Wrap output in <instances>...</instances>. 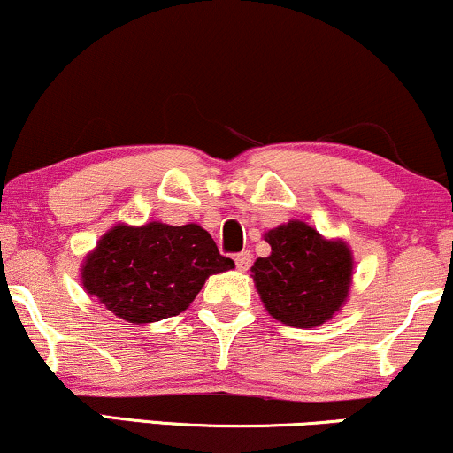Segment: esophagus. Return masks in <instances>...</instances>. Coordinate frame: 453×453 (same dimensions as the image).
<instances>
[{
  "label": "esophagus",
  "instance_id": "obj_1",
  "mask_svg": "<svg viewBox=\"0 0 453 453\" xmlns=\"http://www.w3.org/2000/svg\"><path fill=\"white\" fill-rule=\"evenodd\" d=\"M235 265H237L239 271H246L250 265H252V254H250V250H243V252L237 254Z\"/></svg>",
  "mask_w": 453,
  "mask_h": 453
}]
</instances>
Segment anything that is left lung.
<instances>
[{"mask_svg":"<svg viewBox=\"0 0 453 453\" xmlns=\"http://www.w3.org/2000/svg\"><path fill=\"white\" fill-rule=\"evenodd\" d=\"M267 258L252 267L260 301L275 320L295 328L320 326L343 307L354 273L352 250L324 239L316 228L290 220L265 233Z\"/></svg>","mask_w":453,"mask_h":453,"instance_id":"8db88e82","label":"left lung"}]
</instances>
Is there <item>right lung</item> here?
<instances>
[{"label": "right lung", "mask_w": 453, "mask_h": 453, "mask_svg": "<svg viewBox=\"0 0 453 453\" xmlns=\"http://www.w3.org/2000/svg\"><path fill=\"white\" fill-rule=\"evenodd\" d=\"M235 267L199 225H116L84 258L82 286L105 310L131 324L182 313L205 280Z\"/></svg>", "instance_id": "obj_1"}]
</instances>
